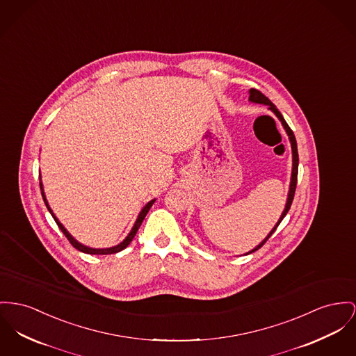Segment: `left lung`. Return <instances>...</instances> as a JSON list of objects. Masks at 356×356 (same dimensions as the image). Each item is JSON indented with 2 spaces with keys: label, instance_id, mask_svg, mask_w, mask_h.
I'll list each match as a JSON object with an SVG mask.
<instances>
[{
  "label": "left lung",
  "instance_id": "left-lung-1",
  "mask_svg": "<svg viewBox=\"0 0 356 356\" xmlns=\"http://www.w3.org/2000/svg\"><path fill=\"white\" fill-rule=\"evenodd\" d=\"M250 101H252V102H258V104H264V105H268L270 106V109L277 115V118L281 120V122H282V125H284V129H286V132H287V135H289V139H290V143H291V151H293V171H291V182H290V190H289V197H287V202H286V207H284V213L281 216V218L278 220V222H277V225L273 228V231L268 234V236L266 237L263 241H261V244L255 248V250H252L251 252H255L257 250H259L261 245L268 240V237L271 236L274 232H275V229L278 228V225L281 224V221L284 220V216L286 213L289 212V209H290V207H291V202H293V198H294V193H296V188H297V175H298V152H297V142H296V136H294V134H293V131L290 129V127L287 125V122L284 121V118H282V115H281V112L275 108V105L266 97V95H263L261 92L259 90H257V89H251L250 90Z\"/></svg>",
  "mask_w": 356,
  "mask_h": 356
}]
</instances>
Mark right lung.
Listing matches in <instances>:
<instances>
[{"instance_id": "add662e5", "label": "right lung", "mask_w": 356, "mask_h": 356, "mask_svg": "<svg viewBox=\"0 0 356 356\" xmlns=\"http://www.w3.org/2000/svg\"><path fill=\"white\" fill-rule=\"evenodd\" d=\"M40 189H42V195H43V200H44V204H46V207H47L48 211H49V213L52 214V217H54V220H55V222L58 224V227L60 228V231L63 232V235L67 237V240L72 243V247L74 248H76L78 251H82V252H85V254H92V255H109V254H116V252H120V251H122L124 248H127L128 247V244L132 241V238L135 237L136 235V232H138V229L140 228V225H142L143 220H144V217H145V214L148 213V211H149V208L152 207V204H154V200L152 201H149L144 208H143L142 212L139 214V217H138V220H136V222H135V225H134V228H132V231L129 232V235L127 236V238L122 241V243H120L119 245H116V247H112V248H102V250H97V248H89V247H86V245H82L81 243H78L74 237L65 229V227L58 221V218L54 216L52 213V211L49 209V207H48L47 201H46V197H44V193H43V188H42V184H40Z\"/></svg>"}]
</instances>
